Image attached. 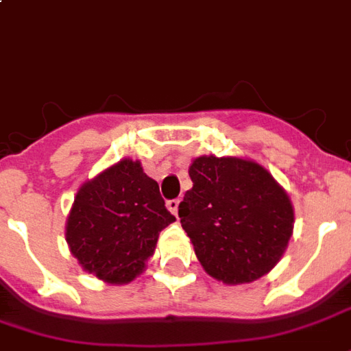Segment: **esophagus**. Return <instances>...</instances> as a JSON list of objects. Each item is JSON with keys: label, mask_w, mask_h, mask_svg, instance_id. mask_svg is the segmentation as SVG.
<instances>
[{"label": "esophagus", "mask_w": 351, "mask_h": 351, "mask_svg": "<svg viewBox=\"0 0 351 351\" xmlns=\"http://www.w3.org/2000/svg\"><path fill=\"white\" fill-rule=\"evenodd\" d=\"M178 204H180L178 199H171V201H167V208L171 210L175 215H178Z\"/></svg>", "instance_id": "1"}]
</instances>
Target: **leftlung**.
<instances>
[{"instance_id":"1","label":"left lung","mask_w":351,"mask_h":351,"mask_svg":"<svg viewBox=\"0 0 351 351\" xmlns=\"http://www.w3.org/2000/svg\"><path fill=\"white\" fill-rule=\"evenodd\" d=\"M189 178L178 217L204 271L225 285L268 274L294 230L287 191L262 165L234 156L195 158Z\"/></svg>"}]
</instances>
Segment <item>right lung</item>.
<instances>
[{"mask_svg":"<svg viewBox=\"0 0 351 351\" xmlns=\"http://www.w3.org/2000/svg\"><path fill=\"white\" fill-rule=\"evenodd\" d=\"M173 221L158 182L124 158L77 189L64 236L85 271L126 285L143 274L158 236Z\"/></svg>","mask_w":351,"mask_h":351,"instance_id":"obj_1","label":"right lung"}]
</instances>
